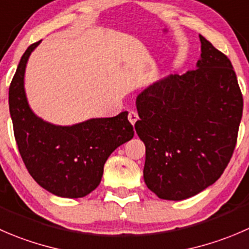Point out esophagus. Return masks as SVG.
<instances>
[{
	"label": "esophagus",
	"mask_w": 249,
	"mask_h": 249,
	"mask_svg": "<svg viewBox=\"0 0 249 249\" xmlns=\"http://www.w3.org/2000/svg\"><path fill=\"white\" fill-rule=\"evenodd\" d=\"M127 118H129V122L131 123L132 125L135 124V123L139 120V114H137L136 112H134V110H130L129 112V115H127Z\"/></svg>",
	"instance_id": "1"
}]
</instances>
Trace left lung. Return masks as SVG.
Instances as JSON below:
<instances>
[{
	"label": "left lung",
	"mask_w": 249,
	"mask_h": 249,
	"mask_svg": "<svg viewBox=\"0 0 249 249\" xmlns=\"http://www.w3.org/2000/svg\"><path fill=\"white\" fill-rule=\"evenodd\" d=\"M197 69L171 74L136 98L146 146L143 178L161 199L181 201L213 185L228 166L243 110L230 59L199 35Z\"/></svg>",
	"instance_id": "left-lung-1"
}]
</instances>
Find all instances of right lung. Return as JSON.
<instances>
[{
    "label": "right lung",
    "instance_id": "right-lung-1",
    "mask_svg": "<svg viewBox=\"0 0 249 249\" xmlns=\"http://www.w3.org/2000/svg\"><path fill=\"white\" fill-rule=\"evenodd\" d=\"M28 47L9 86V113L19 153L34 180L64 198L88 196L100 185L108 157L134 137L127 112L113 118H93L71 126L43 122L29 107L24 74L31 52Z\"/></svg>",
    "mask_w": 249,
    "mask_h": 249
}]
</instances>
